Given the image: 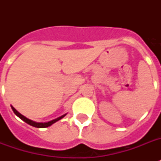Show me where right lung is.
Returning <instances> with one entry per match:
<instances>
[{"label": "right lung", "mask_w": 161, "mask_h": 161, "mask_svg": "<svg viewBox=\"0 0 161 161\" xmlns=\"http://www.w3.org/2000/svg\"><path fill=\"white\" fill-rule=\"evenodd\" d=\"M11 108H12V110H13V112L15 113V114L16 115V116H18L21 119H22L24 121V122H26V124H28V125H31V126H33V127H36V128H46V127H48V126H50V125H52L53 124H54V123H56L57 121H58L59 119H63L64 116H65L66 114L63 115V116H61V117L58 118V119H53L52 120V121H49V122L47 123H36L35 122V121H32V120L29 119H27V118H26L25 116H23L22 114H21L20 113L18 112V111H16V109L14 107H12L11 106Z\"/></svg>", "instance_id": "obj_1"}]
</instances>
